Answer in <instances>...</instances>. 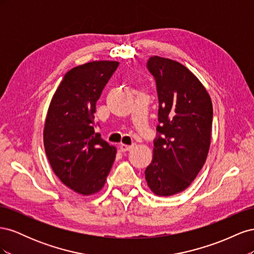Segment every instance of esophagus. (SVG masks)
I'll return each mask as SVG.
<instances>
[{
	"mask_svg": "<svg viewBox=\"0 0 254 254\" xmlns=\"http://www.w3.org/2000/svg\"><path fill=\"white\" fill-rule=\"evenodd\" d=\"M120 148H121V150L123 151V152H125V151H130L132 149V146L131 145H126V144H121L120 145Z\"/></svg>",
	"mask_w": 254,
	"mask_h": 254,
	"instance_id": "obj_1",
	"label": "esophagus"
}]
</instances>
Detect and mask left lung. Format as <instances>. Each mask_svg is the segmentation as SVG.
Instances as JSON below:
<instances>
[{
	"label": "left lung",
	"mask_w": 254,
	"mask_h": 254,
	"mask_svg": "<svg viewBox=\"0 0 254 254\" xmlns=\"http://www.w3.org/2000/svg\"><path fill=\"white\" fill-rule=\"evenodd\" d=\"M147 67L157 83L159 135L145 179L153 194L167 197L188 189L202 168L211 144L213 106L200 80L178 61L152 56Z\"/></svg>",
	"instance_id": "8db88e82"
}]
</instances>
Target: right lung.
<instances>
[{"mask_svg":"<svg viewBox=\"0 0 254 254\" xmlns=\"http://www.w3.org/2000/svg\"><path fill=\"white\" fill-rule=\"evenodd\" d=\"M118 61H91L71 68L51 101L43 130L53 172L83 196L98 193L109 175L117 148L94 131L96 102L119 66Z\"/></svg>","mask_w":254,"mask_h":254,"instance_id":"right-lung-1","label":"right lung"}]
</instances>
